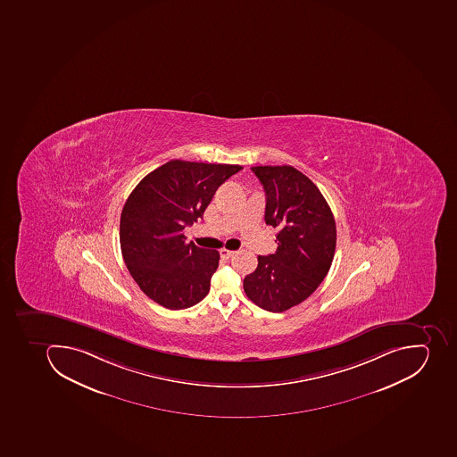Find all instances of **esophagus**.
<instances>
[{
  "label": "esophagus",
  "mask_w": 457,
  "mask_h": 457,
  "mask_svg": "<svg viewBox=\"0 0 457 457\" xmlns=\"http://www.w3.org/2000/svg\"><path fill=\"white\" fill-rule=\"evenodd\" d=\"M234 254H236V252H233V250H220V256L223 257V259H230V257H233Z\"/></svg>",
  "instance_id": "esophagus-1"
}]
</instances>
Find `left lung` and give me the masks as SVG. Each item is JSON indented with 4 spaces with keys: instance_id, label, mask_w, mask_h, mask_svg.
Returning <instances> with one entry per match:
<instances>
[{
    "instance_id": "8db88e82",
    "label": "left lung",
    "mask_w": 457,
    "mask_h": 457,
    "mask_svg": "<svg viewBox=\"0 0 457 457\" xmlns=\"http://www.w3.org/2000/svg\"><path fill=\"white\" fill-rule=\"evenodd\" d=\"M266 193L264 221L278 250L259 256L243 287L253 303L285 312L308 299L329 271L337 245L334 214L318 187L290 165L252 167Z\"/></svg>"
}]
</instances>
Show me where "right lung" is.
<instances>
[{
    "mask_svg": "<svg viewBox=\"0 0 457 457\" xmlns=\"http://www.w3.org/2000/svg\"><path fill=\"white\" fill-rule=\"evenodd\" d=\"M243 170L228 163L172 160L149 172L120 214V250L142 292L179 311L207 296L219 268L217 250L186 243L184 228L203 219L215 191Z\"/></svg>",
    "mask_w": 457,
    "mask_h": 457,
    "instance_id": "add662e5",
    "label": "right lung"
}]
</instances>
